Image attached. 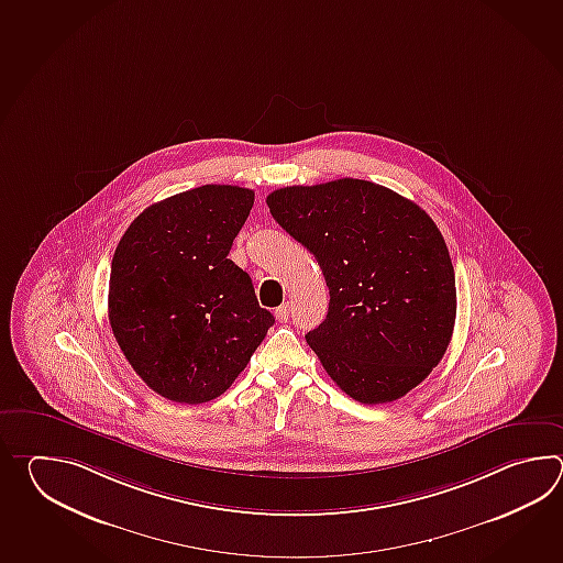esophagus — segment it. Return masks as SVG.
<instances>
[{
	"instance_id": "obj_1",
	"label": "esophagus",
	"mask_w": 563,
	"mask_h": 563,
	"mask_svg": "<svg viewBox=\"0 0 563 563\" xmlns=\"http://www.w3.org/2000/svg\"><path fill=\"white\" fill-rule=\"evenodd\" d=\"M277 322H287L289 318V303H282L276 310Z\"/></svg>"
}]
</instances>
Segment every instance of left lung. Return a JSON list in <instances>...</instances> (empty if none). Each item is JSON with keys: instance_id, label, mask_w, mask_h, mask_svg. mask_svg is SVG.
I'll list each match as a JSON object with an SVG mask.
<instances>
[{"instance_id": "8db88e82", "label": "left lung", "mask_w": 563, "mask_h": 563, "mask_svg": "<svg viewBox=\"0 0 563 563\" xmlns=\"http://www.w3.org/2000/svg\"><path fill=\"white\" fill-rule=\"evenodd\" d=\"M267 207L322 267L330 306L306 340L330 378L362 405L419 386L456 316L455 269L427 211L362 179L284 187Z\"/></svg>"}]
</instances>
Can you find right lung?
<instances>
[{
    "mask_svg": "<svg viewBox=\"0 0 563 563\" xmlns=\"http://www.w3.org/2000/svg\"><path fill=\"white\" fill-rule=\"evenodd\" d=\"M255 192L203 185L146 207L112 257L108 320L122 354L156 395L201 405L223 395L274 316L228 260Z\"/></svg>",
    "mask_w": 563,
    "mask_h": 563,
    "instance_id": "obj_1",
    "label": "right lung"
}]
</instances>
